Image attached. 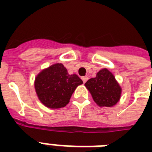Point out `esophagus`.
I'll return each instance as SVG.
<instances>
[{
	"mask_svg": "<svg viewBox=\"0 0 152 152\" xmlns=\"http://www.w3.org/2000/svg\"><path fill=\"white\" fill-rule=\"evenodd\" d=\"M88 76H83V77H82V80H83V83H86V82L88 81Z\"/></svg>",
	"mask_w": 152,
	"mask_h": 152,
	"instance_id": "obj_1",
	"label": "esophagus"
}]
</instances>
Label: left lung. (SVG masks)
<instances>
[{"mask_svg":"<svg viewBox=\"0 0 152 152\" xmlns=\"http://www.w3.org/2000/svg\"><path fill=\"white\" fill-rule=\"evenodd\" d=\"M85 86L99 106L110 107L120 99L121 89L113 74L106 69L100 70L96 77L88 80Z\"/></svg>","mask_w":152,"mask_h":152,"instance_id":"left-lung-1","label":"left lung"}]
</instances>
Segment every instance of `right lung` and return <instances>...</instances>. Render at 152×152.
Segmentation results:
<instances>
[{"instance_id": "obj_1", "label": "right lung", "mask_w": 152, "mask_h": 152, "mask_svg": "<svg viewBox=\"0 0 152 152\" xmlns=\"http://www.w3.org/2000/svg\"><path fill=\"white\" fill-rule=\"evenodd\" d=\"M83 81L77 75H69L62 64H55L36 76L34 88L39 100L49 108L64 107Z\"/></svg>"}]
</instances>
